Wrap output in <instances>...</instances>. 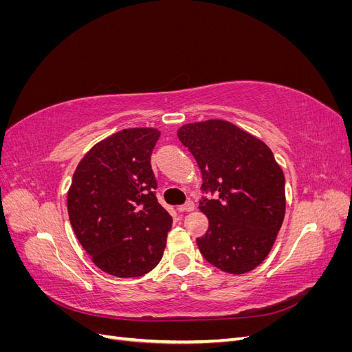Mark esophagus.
I'll return each mask as SVG.
<instances>
[{"label": "esophagus", "instance_id": "esophagus-1", "mask_svg": "<svg viewBox=\"0 0 352 352\" xmlns=\"http://www.w3.org/2000/svg\"><path fill=\"white\" fill-rule=\"evenodd\" d=\"M194 207H195L194 202L192 201H188V202H185L184 206H179L177 210H179V212H186V211H192Z\"/></svg>", "mask_w": 352, "mask_h": 352}]
</instances>
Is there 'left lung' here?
Returning <instances> with one entry per match:
<instances>
[{"label":"left lung","mask_w":352,"mask_h":352,"mask_svg":"<svg viewBox=\"0 0 352 352\" xmlns=\"http://www.w3.org/2000/svg\"><path fill=\"white\" fill-rule=\"evenodd\" d=\"M201 170L208 229L198 248L214 267L247 273L267 257L285 217V176L270 148L226 120L177 131Z\"/></svg>","instance_id":"left-lung-1"}]
</instances>
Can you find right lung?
Instances as JSON below:
<instances>
[{
  "label": "right lung",
  "instance_id": "1",
  "mask_svg": "<svg viewBox=\"0 0 352 352\" xmlns=\"http://www.w3.org/2000/svg\"><path fill=\"white\" fill-rule=\"evenodd\" d=\"M160 132L135 127L92 146L72 179L67 210L80 245L98 267L138 278L163 257L172 216L158 204L151 154Z\"/></svg>",
  "mask_w": 352,
  "mask_h": 352
}]
</instances>
